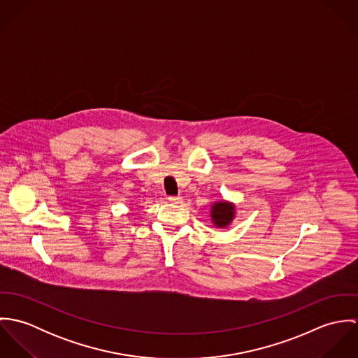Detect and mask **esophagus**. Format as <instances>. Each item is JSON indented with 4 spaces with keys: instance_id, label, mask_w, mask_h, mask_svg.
Returning <instances> with one entry per match:
<instances>
[{
    "instance_id": "1",
    "label": "esophagus",
    "mask_w": 358,
    "mask_h": 358,
    "mask_svg": "<svg viewBox=\"0 0 358 358\" xmlns=\"http://www.w3.org/2000/svg\"><path fill=\"white\" fill-rule=\"evenodd\" d=\"M168 201H169V203H172V204H182L183 199H182V197H169V199H168Z\"/></svg>"
}]
</instances>
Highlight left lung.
Masks as SVG:
<instances>
[{
    "instance_id": "1",
    "label": "left lung",
    "mask_w": 358,
    "mask_h": 358,
    "mask_svg": "<svg viewBox=\"0 0 358 358\" xmlns=\"http://www.w3.org/2000/svg\"><path fill=\"white\" fill-rule=\"evenodd\" d=\"M236 217V206L229 201H216L210 205V222L217 229L227 227Z\"/></svg>"
}]
</instances>
